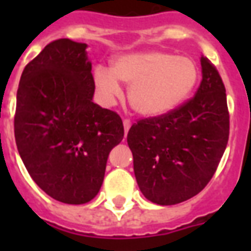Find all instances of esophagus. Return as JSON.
Masks as SVG:
<instances>
[{"label":"esophagus","mask_w":251,"mask_h":251,"mask_svg":"<svg viewBox=\"0 0 251 251\" xmlns=\"http://www.w3.org/2000/svg\"><path fill=\"white\" fill-rule=\"evenodd\" d=\"M131 126V121L130 120H124V129H125V134L129 131Z\"/></svg>","instance_id":"34e87169"}]
</instances>
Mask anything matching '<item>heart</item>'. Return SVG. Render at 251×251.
I'll list each match as a JSON object with an SVG mask.
<instances>
[{"label":"heart","mask_w":251,"mask_h":251,"mask_svg":"<svg viewBox=\"0 0 251 251\" xmlns=\"http://www.w3.org/2000/svg\"><path fill=\"white\" fill-rule=\"evenodd\" d=\"M198 75L192 59L152 51L120 57L111 70L98 66L94 71V82L104 103L114 102L121 95L118 80L130 84L129 100L133 109L154 117L177 107L195 87Z\"/></svg>","instance_id":"heart-1"}]
</instances>
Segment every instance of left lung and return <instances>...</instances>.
<instances>
[{"mask_svg":"<svg viewBox=\"0 0 251 251\" xmlns=\"http://www.w3.org/2000/svg\"><path fill=\"white\" fill-rule=\"evenodd\" d=\"M201 82L191 99L165 114L140 118L127 133L137 184L148 200L172 205L210 183L230 131L226 88L201 57Z\"/></svg>","mask_w":251,"mask_h":251,"instance_id":"1","label":"left lung"}]
</instances>
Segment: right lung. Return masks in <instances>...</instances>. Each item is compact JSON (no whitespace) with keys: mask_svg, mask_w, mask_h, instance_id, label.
Returning <instances> with one entry per match:
<instances>
[{"mask_svg":"<svg viewBox=\"0 0 251 251\" xmlns=\"http://www.w3.org/2000/svg\"><path fill=\"white\" fill-rule=\"evenodd\" d=\"M86 44L51 41L25 66L14 114V138L30 177L67 204L94 199L110 151L124 138L115 111L93 102Z\"/></svg>","mask_w":251,"mask_h":251,"instance_id":"add662e5","label":"right lung"}]
</instances>
